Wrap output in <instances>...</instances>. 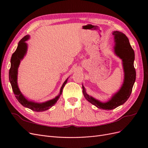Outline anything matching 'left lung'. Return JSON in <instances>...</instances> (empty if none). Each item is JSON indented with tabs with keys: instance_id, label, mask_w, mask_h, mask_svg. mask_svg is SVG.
Here are the masks:
<instances>
[{
	"instance_id": "left-lung-1",
	"label": "left lung",
	"mask_w": 148,
	"mask_h": 148,
	"mask_svg": "<svg viewBox=\"0 0 148 148\" xmlns=\"http://www.w3.org/2000/svg\"><path fill=\"white\" fill-rule=\"evenodd\" d=\"M112 34L114 40V53L122 60L124 80L121 88L110 99L103 102L87 94L82 85L83 94L85 99L96 107L107 110H112L126 102L132 92L136 79V71L134 66L135 53L128 38L123 33L119 31H113Z\"/></svg>"
}]
</instances>
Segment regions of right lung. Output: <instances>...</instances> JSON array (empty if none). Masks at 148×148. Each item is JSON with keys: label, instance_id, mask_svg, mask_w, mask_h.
I'll list each match as a JSON object with an SVG mask.
<instances>
[{"label": "right lung", "instance_id": "add662e5", "mask_svg": "<svg viewBox=\"0 0 148 148\" xmlns=\"http://www.w3.org/2000/svg\"><path fill=\"white\" fill-rule=\"evenodd\" d=\"M29 38L30 36L29 35L22 38L18 43L16 51L12 55L10 61L11 67L9 71V80L14 94L15 95V97L22 106L26 108H30L32 110L35 112H44L51 108L57 102L60 95L62 94L63 89L65 84L67 83L68 78H67L66 80L64 82L58 95L53 98V99L40 103L30 101L27 99L21 92L19 88L18 85V72L21 61L24 58V56L26 55L27 48H28V45H27L26 41L29 40Z\"/></svg>", "mask_w": 148, "mask_h": 148}]
</instances>
